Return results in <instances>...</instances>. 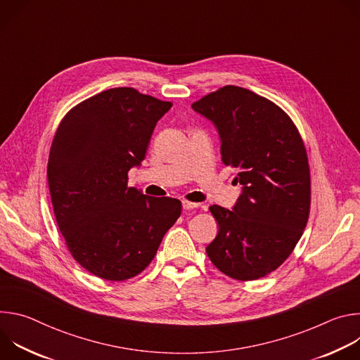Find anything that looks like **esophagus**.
Wrapping results in <instances>:
<instances>
[{
    "instance_id": "obj_1",
    "label": "esophagus",
    "mask_w": 360,
    "mask_h": 360,
    "mask_svg": "<svg viewBox=\"0 0 360 360\" xmlns=\"http://www.w3.org/2000/svg\"><path fill=\"white\" fill-rule=\"evenodd\" d=\"M182 207H184V210H195L199 207V203L191 202V200H182Z\"/></svg>"
}]
</instances>
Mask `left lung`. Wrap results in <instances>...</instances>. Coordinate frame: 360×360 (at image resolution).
I'll return each instance as SVG.
<instances>
[{
    "label": "left lung",
    "mask_w": 360,
    "mask_h": 360,
    "mask_svg": "<svg viewBox=\"0 0 360 360\" xmlns=\"http://www.w3.org/2000/svg\"><path fill=\"white\" fill-rule=\"evenodd\" d=\"M221 135V155L243 185L233 211L210 207L218 222L211 262L236 281L276 271L293 252L311 212V169L290 117L271 99L225 85L193 102Z\"/></svg>",
    "instance_id": "8db88e82"
}]
</instances>
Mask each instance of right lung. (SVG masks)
<instances>
[{"label":"right lung","mask_w":360,"mask_h":360,"mask_svg":"<svg viewBox=\"0 0 360 360\" xmlns=\"http://www.w3.org/2000/svg\"><path fill=\"white\" fill-rule=\"evenodd\" d=\"M171 107L135 88H111L71 108L56 131L46 178L57 225L72 258L101 279L139 275L181 215L179 199L128 186V171L143 161Z\"/></svg>","instance_id":"obj_1"}]
</instances>
